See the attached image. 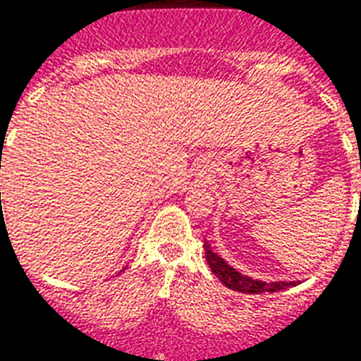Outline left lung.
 Listing matches in <instances>:
<instances>
[{
  "label": "left lung",
  "mask_w": 361,
  "mask_h": 361,
  "mask_svg": "<svg viewBox=\"0 0 361 361\" xmlns=\"http://www.w3.org/2000/svg\"><path fill=\"white\" fill-rule=\"evenodd\" d=\"M204 249H206V260H208L209 268L215 274V277L223 283L225 286L232 290L243 292V294H262V292H279L290 286H296V281H275V283H266V281L251 279L247 275H241L238 269H234L231 264H226L225 258H221L217 252L212 249L208 241H204Z\"/></svg>",
  "instance_id": "8db88e82"
}]
</instances>
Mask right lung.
<instances>
[{
    "mask_svg": "<svg viewBox=\"0 0 361 361\" xmlns=\"http://www.w3.org/2000/svg\"><path fill=\"white\" fill-rule=\"evenodd\" d=\"M0 195H1V192H0Z\"/></svg>",
    "mask_w": 361,
    "mask_h": 361,
    "instance_id": "right-lung-1",
    "label": "right lung"
}]
</instances>
